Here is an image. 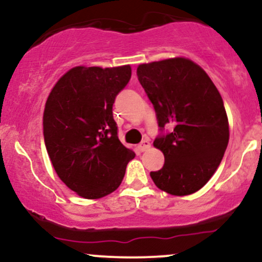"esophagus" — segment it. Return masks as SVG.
<instances>
[{"label": "esophagus", "instance_id": "1", "mask_svg": "<svg viewBox=\"0 0 262 262\" xmlns=\"http://www.w3.org/2000/svg\"><path fill=\"white\" fill-rule=\"evenodd\" d=\"M149 148H150V141H149V139H144L139 144V145H138V149H139V151H141V152L146 151V150H148Z\"/></svg>", "mask_w": 262, "mask_h": 262}]
</instances>
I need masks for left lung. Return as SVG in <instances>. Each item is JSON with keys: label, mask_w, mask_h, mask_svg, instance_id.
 I'll use <instances>...</instances> for the list:
<instances>
[{"label": "left lung", "mask_w": 262, "mask_h": 262, "mask_svg": "<svg viewBox=\"0 0 262 262\" xmlns=\"http://www.w3.org/2000/svg\"><path fill=\"white\" fill-rule=\"evenodd\" d=\"M137 75L160 128L154 146L165 156L164 166L150 176L173 196L194 193L218 169L229 141L221 93L201 66L185 58L141 64ZM166 124L171 132H163Z\"/></svg>", "instance_id": "1"}]
</instances>
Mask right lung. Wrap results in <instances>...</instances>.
Masks as SVG:
<instances>
[{
    "label": "right lung",
    "instance_id": "right-lung-1",
    "mask_svg": "<svg viewBox=\"0 0 262 262\" xmlns=\"http://www.w3.org/2000/svg\"><path fill=\"white\" fill-rule=\"evenodd\" d=\"M130 76L129 65L76 66L56 82L45 103L44 141L54 169L87 200L116 191L135 156L118 139L112 112Z\"/></svg>",
    "mask_w": 262,
    "mask_h": 262
}]
</instances>
